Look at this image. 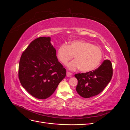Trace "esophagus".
Instances as JSON below:
<instances>
[{
	"mask_svg": "<svg viewBox=\"0 0 130 130\" xmlns=\"http://www.w3.org/2000/svg\"><path fill=\"white\" fill-rule=\"evenodd\" d=\"M66 74H67V76L68 77H70V76H72V75L71 73H70V72H67Z\"/></svg>",
	"mask_w": 130,
	"mask_h": 130,
	"instance_id": "obj_1",
	"label": "esophagus"
}]
</instances>
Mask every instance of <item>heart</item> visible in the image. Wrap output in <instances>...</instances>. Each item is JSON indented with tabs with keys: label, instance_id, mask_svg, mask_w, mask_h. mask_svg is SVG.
I'll use <instances>...</instances> for the list:
<instances>
[{
	"label": "heart",
	"instance_id": "heart-1",
	"mask_svg": "<svg viewBox=\"0 0 130 130\" xmlns=\"http://www.w3.org/2000/svg\"><path fill=\"white\" fill-rule=\"evenodd\" d=\"M56 56L58 60L64 65L74 56L75 60L68 64V68L72 70L80 68L81 72H89L99 65L103 58V53L100 48L91 43L75 40L68 45H61L57 50Z\"/></svg>",
	"mask_w": 130,
	"mask_h": 130
}]
</instances>
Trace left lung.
Listing matches in <instances>:
<instances>
[{"instance_id":"left-lung-1","label":"left lung","mask_w":130,"mask_h":130,"mask_svg":"<svg viewBox=\"0 0 130 130\" xmlns=\"http://www.w3.org/2000/svg\"><path fill=\"white\" fill-rule=\"evenodd\" d=\"M112 75L111 62L106 60L93 71L75 75L78 81L76 91L85 98L95 96L104 89L111 81Z\"/></svg>"}]
</instances>
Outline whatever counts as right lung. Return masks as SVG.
<instances>
[{"label":"right lung","instance_id":"1","mask_svg":"<svg viewBox=\"0 0 130 130\" xmlns=\"http://www.w3.org/2000/svg\"><path fill=\"white\" fill-rule=\"evenodd\" d=\"M50 37L35 39L23 52L18 68V77L23 88L34 97L45 99L56 90L66 75L59 62Z\"/></svg>","mask_w":130,"mask_h":130}]
</instances>
